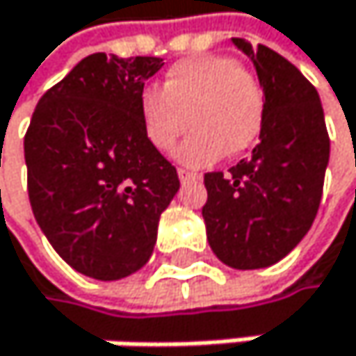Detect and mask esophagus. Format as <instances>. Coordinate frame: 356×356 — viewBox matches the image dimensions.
I'll return each mask as SVG.
<instances>
[{
  "mask_svg": "<svg viewBox=\"0 0 356 356\" xmlns=\"http://www.w3.org/2000/svg\"><path fill=\"white\" fill-rule=\"evenodd\" d=\"M177 175H179V179L186 184V181H194V179H200V175L198 172H192V170H188V168H179L177 170Z\"/></svg>",
  "mask_w": 356,
  "mask_h": 356,
  "instance_id": "1",
  "label": "esophagus"
}]
</instances>
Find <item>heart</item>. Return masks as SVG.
I'll use <instances>...</instances> for the list:
<instances>
[{
	"label": "heart",
	"instance_id": "heart-1",
	"mask_svg": "<svg viewBox=\"0 0 356 356\" xmlns=\"http://www.w3.org/2000/svg\"><path fill=\"white\" fill-rule=\"evenodd\" d=\"M138 113L145 136L158 152H170L194 124L177 158L190 166H207L256 143L265 121V93L237 59L198 55L172 63L162 89H143Z\"/></svg>",
	"mask_w": 356,
	"mask_h": 356
}]
</instances>
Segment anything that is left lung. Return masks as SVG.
<instances>
[{"mask_svg":"<svg viewBox=\"0 0 356 356\" xmlns=\"http://www.w3.org/2000/svg\"><path fill=\"white\" fill-rule=\"evenodd\" d=\"M243 51L265 93V121L252 156L228 172H207L202 207L213 254L232 269H263L293 252L316 218L329 134L318 91L269 47Z\"/></svg>","mask_w":356,"mask_h":356,"instance_id":"8db88e82","label":"left lung"}]
</instances>
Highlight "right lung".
I'll use <instances>...</instances> for the list:
<instances>
[{
    "label": "right lung",
    "mask_w": 356,
    "mask_h": 356,
    "mask_svg": "<svg viewBox=\"0 0 356 356\" xmlns=\"http://www.w3.org/2000/svg\"><path fill=\"white\" fill-rule=\"evenodd\" d=\"M162 65L160 57H85L40 98L25 134L35 222L63 261L93 280H121L149 261L179 190L138 113L145 81Z\"/></svg>",
    "instance_id": "1"
}]
</instances>
